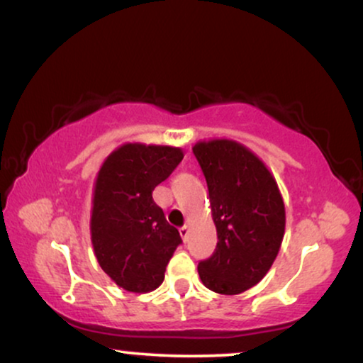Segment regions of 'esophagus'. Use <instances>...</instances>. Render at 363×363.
<instances>
[{
	"label": "esophagus",
	"instance_id": "esophagus-1",
	"mask_svg": "<svg viewBox=\"0 0 363 363\" xmlns=\"http://www.w3.org/2000/svg\"><path fill=\"white\" fill-rule=\"evenodd\" d=\"M180 236L183 238V241H188V238H190V228H188L186 225L180 228Z\"/></svg>",
	"mask_w": 363,
	"mask_h": 363
}]
</instances>
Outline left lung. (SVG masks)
<instances>
[{
    "instance_id": "left-lung-1",
    "label": "left lung",
    "mask_w": 363,
    "mask_h": 363,
    "mask_svg": "<svg viewBox=\"0 0 363 363\" xmlns=\"http://www.w3.org/2000/svg\"><path fill=\"white\" fill-rule=\"evenodd\" d=\"M205 173L218 242L198 264L205 287L241 294L271 269L286 230L284 200L266 163L242 143L211 138L193 145Z\"/></svg>"
}]
</instances>
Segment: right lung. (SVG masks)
I'll list each match as a JSON object with an SVG mask.
<instances>
[{"instance_id":"1","label":"right lung","mask_w":363,"mask_h":363,"mask_svg":"<svg viewBox=\"0 0 363 363\" xmlns=\"http://www.w3.org/2000/svg\"><path fill=\"white\" fill-rule=\"evenodd\" d=\"M182 158L180 147L127 142L104 160L94 182V255L104 272L128 292L155 291L182 242L152 198Z\"/></svg>"}]
</instances>
